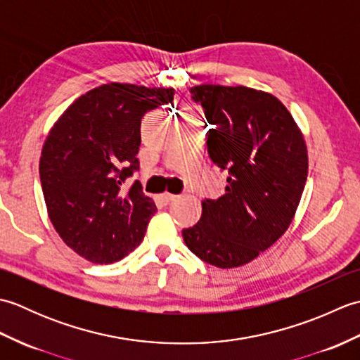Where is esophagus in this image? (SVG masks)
<instances>
[{
  "label": "esophagus",
  "mask_w": 360,
  "mask_h": 360,
  "mask_svg": "<svg viewBox=\"0 0 360 360\" xmlns=\"http://www.w3.org/2000/svg\"><path fill=\"white\" fill-rule=\"evenodd\" d=\"M176 198H178V196H176V195H172V193H164V195H160V196H159V200H160V202L168 204V202L174 201Z\"/></svg>",
  "instance_id": "1"
}]
</instances>
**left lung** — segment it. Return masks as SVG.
<instances>
[{
	"instance_id": "obj_1",
	"label": "left lung",
	"mask_w": 360,
	"mask_h": 360,
	"mask_svg": "<svg viewBox=\"0 0 360 360\" xmlns=\"http://www.w3.org/2000/svg\"><path fill=\"white\" fill-rule=\"evenodd\" d=\"M190 93L212 125L210 159L229 176L226 193L202 201L201 219L182 236L202 262L231 269L257 258L292 223L308 178L307 143L269 93L223 85Z\"/></svg>"
}]
</instances>
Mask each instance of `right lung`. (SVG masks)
<instances>
[{
  "label": "right lung",
  "mask_w": 360,
  "mask_h": 360,
  "mask_svg": "<svg viewBox=\"0 0 360 360\" xmlns=\"http://www.w3.org/2000/svg\"><path fill=\"white\" fill-rule=\"evenodd\" d=\"M173 88L106 83L80 96L53 124L40 158V181L60 238L91 263L119 262L142 243L156 204L136 181L143 114L172 103Z\"/></svg>",
  "instance_id": "1"
}]
</instances>
